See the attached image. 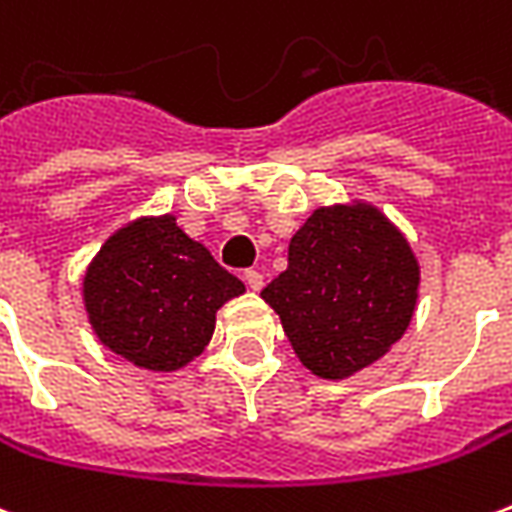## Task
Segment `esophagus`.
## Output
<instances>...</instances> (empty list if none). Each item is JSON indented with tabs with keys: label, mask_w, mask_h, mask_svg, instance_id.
<instances>
[{
	"label": "esophagus",
	"mask_w": 512,
	"mask_h": 512,
	"mask_svg": "<svg viewBox=\"0 0 512 512\" xmlns=\"http://www.w3.org/2000/svg\"><path fill=\"white\" fill-rule=\"evenodd\" d=\"M244 279H246V285H249V290L263 288V274H260V271H252V268H249V271L244 274Z\"/></svg>",
	"instance_id": "34e87169"
}]
</instances>
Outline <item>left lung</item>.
Segmentation results:
<instances>
[{
	"label": "left lung",
	"mask_w": 512,
	"mask_h": 512,
	"mask_svg": "<svg viewBox=\"0 0 512 512\" xmlns=\"http://www.w3.org/2000/svg\"><path fill=\"white\" fill-rule=\"evenodd\" d=\"M419 263L406 235L367 202L318 208L290 238L288 268L263 288L301 365L348 378L403 337Z\"/></svg>",
	"instance_id": "obj_1"
}]
</instances>
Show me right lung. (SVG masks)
Segmentation results:
<instances>
[{
    "label": "right lung",
    "instance_id": "1",
    "mask_svg": "<svg viewBox=\"0 0 512 512\" xmlns=\"http://www.w3.org/2000/svg\"><path fill=\"white\" fill-rule=\"evenodd\" d=\"M244 290L167 213L142 216L109 235L87 266L82 293L95 337L112 354L172 373L205 351L216 310Z\"/></svg>",
    "mask_w": 512,
    "mask_h": 512
}]
</instances>
